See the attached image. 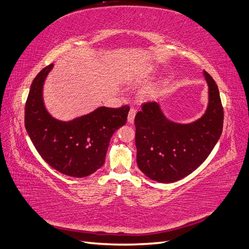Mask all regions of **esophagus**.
<instances>
[{"mask_svg":"<svg viewBox=\"0 0 249 249\" xmlns=\"http://www.w3.org/2000/svg\"><path fill=\"white\" fill-rule=\"evenodd\" d=\"M135 115H136V109L135 108H130V112H129V115H128V123L129 124L134 123Z\"/></svg>","mask_w":249,"mask_h":249,"instance_id":"obj_1","label":"esophagus"}]
</instances>
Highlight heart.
Instances as JSON below:
<instances>
[{
    "label": "heart",
    "instance_id": "heart-1",
    "mask_svg": "<svg viewBox=\"0 0 249 249\" xmlns=\"http://www.w3.org/2000/svg\"><path fill=\"white\" fill-rule=\"evenodd\" d=\"M152 72H153V69L151 67H148V66H146V67H142L140 70H137V72H135L133 75H132L131 78H130V80L131 81L143 80V79L148 78V76L150 75ZM156 92H157L156 88H151V89H149L148 91H146V96L147 97H151Z\"/></svg>",
    "mask_w": 249,
    "mask_h": 249
}]
</instances>
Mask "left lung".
I'll return each mask as SVG.
<instances>
[{"label": "left lung", "instance_id": "8db88e82", "mask_svg": "<svg viewBox=\"0 0 249 249\" xmlns=\"http://www.w3.org/2000/svg\"><path fill=\"white\" fill-rule=\"evenodd\" d=\"M209 102L199 119L178 124L165 117L158 102L142 104L135 116L137 166L151 180L171 183L204 162L223 131L224 110L216 83L206 71Z\"/></svg>", "mask_w": 249, "mask_h": 249}]
</instances>
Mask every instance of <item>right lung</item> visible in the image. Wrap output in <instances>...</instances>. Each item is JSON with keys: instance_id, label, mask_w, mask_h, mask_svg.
I'll return each instance as SVG.
<instances>
[{"instance_id": "right-lung-1", "label": "right lung", "mask_w": 249, "mask_h": 249, "mask_svg": "<svg viewBox=\"0 0 249 249\" xmlns=\"http://www.w3.org/2000/svg\"><path fill=\"white\" fill-rule=\"evenodd\" d=\"M53 64L33 81L25 104L27 134L41 158L64 175L83 178L106 162L110 137L124 125L130 107H100L72 120L54 118L43 102V84Z\"/></svg>"}]
</instances>
